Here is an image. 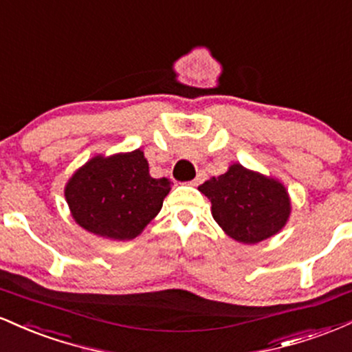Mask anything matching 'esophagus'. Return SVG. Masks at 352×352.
Instances as JSON below:
<instances>
[{
    "mask_svg": "<svg viewBox=\"0 0 352 352\" xmlns=\"http://www.w3.org/2000/svg\"><path fill=\"white\" fill-rule=\"evenodd\" d=\"M204 180H205V172L200 170L199 173H197L195 179L190 182V184H192V185H199V184H201V182H204Z\"/></svg>",
    "mask_w": 352,
    "mask_h": 352,
    "instance_id": "esophagus-1",
    "label": "esophagus"
}]
</instances>
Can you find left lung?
<instances>
[{
  "mask_svg": "<svg viewBox=\"0 0 352 352\" xmlns=\"http://www.w3.org/2000/svg\"><path fill=\"white\" fill-rule=\"evenodd\" d=\"M199 190L212 201V215L233 240L258 243L285 227L289 197L280 182L233 164Z\"/></svg>",
  "mask_w": 352,
  "mask_h": 352,
  "instance_id": "obj_1",
  "label": "left lung"
}]
</instances>
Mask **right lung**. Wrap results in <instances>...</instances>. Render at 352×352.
I'll return each instance as SVG.
<instances>
[{
    "instance_id": "obj_1",
    "label": "right lung",
    "mask_w": 352,
    "mask_h": 352,
    "mask_svg": "<svg viewBox=\"0 0 352 352\" xmlns=\"http://www.w3.org/2000/svg\"><path fill=\"white\" fill-rule=\"evenodd\" d=\"M170 180L152 179L142 151L94 157L66 185L74 220L94 235L132 240L162 208Z\"/></svg>"
}]
</instances>
